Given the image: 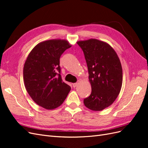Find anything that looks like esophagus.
<instances>
[{"label":"esophagus","instance_id":"1","mask_svg":"<svg viewBox=\"0 0 148 148\" xmlns=\"http://www.w3.org/2000/svg\"><path fill=\"white\" fill-rule=\"evenodd\" d=\"M78 83H73L72 84V85H73V88H75L76 86H77V85H78Z\"/></svg>","mask_w":148,"mask_h":148}]
</instances>
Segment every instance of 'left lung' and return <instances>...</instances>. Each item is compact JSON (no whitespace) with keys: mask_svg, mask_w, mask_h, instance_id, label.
Listing matches in <instances>:
<instances>
[{"mask_svg":"<svg viewBox=\"0 0 148 148\" xmlns=\"http://www.w3.org/2000/svg\"><path fill=\"white\" fill-rule=\"evenodd\" d=\"M82 49L88 66L91 93L84 104L94 111L110 106L122 88V68L119 58L109 44L96 39L77 42Z\"/></svg>","mask_w":148,"mask_h":148,"instance_id":"8db88e82","label":"left lung"}]
</instances>
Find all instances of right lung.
Segmentation results:
<instances>
[{"mask_svg":"<svg viewBox=\"0 0 148 148\" xmlns=\"http://www.w3.org/2000/svg\"><path fill=\"white\" fill-rule=\"evenodd\" d=\"M71 45L65 39H51L38 44L23 67L25 86L36 104L53 110L64 102L71 88L62 81L60 57Z\"/></svg>","mask_w":148,"mask_h":148,"instance_id":"1","label":"right lung"}]
</instances>
